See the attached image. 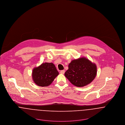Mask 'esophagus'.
<instances>
[{
  "mask_svg": "<svg viewBox=\"0 0 125 125\" xmlns=\"http://www.w3.org/2000/svg\"><path fill=\"white\" fill-rule=\"evenodd\" d=\"M65 70H61V71H60V73H61V74H64L65 73Z\"/></svg>",
  "mask_w": 125,
  "mask_h": 125,
  "instance_id": "esophagus-1",
  "label": "esophagus"
}]
</instances>
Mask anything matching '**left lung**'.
Returning a JSON list of instances; mask_svg holds the SVG:
<instances>
[{
  "label": "left lung",
  "mask_w": 125,
  "mask_h": 125,
  "mask_svg": "<svg viewBox=\"0 0 125 125\" xmlns=\"http://www.w3.org/2000/svg\"><path fill=\"white\" fill-rule=\"evenodd\" d=\"M97 74V66L84 57L73 59L68 65L65 75L74 86L83 87L94 80Z\"/></svg>",
  "instance_id": "8db88e82"
}]
</instances>
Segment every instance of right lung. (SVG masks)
I'll use <instances>...</instances> for the list:
<instances>
[{"label":"right lung","instance_id":"1","mask_svg":"<svg viewBox=\"0 0 125 125\" xmlns=\"http://www.w3.org/2000/svg\"><path fill=\"white\" fill-rule=\"evenodd\" d=\"M59 74L54 64L45 62L33 68L32 77L37 85L47 86L52 83Z\"/></svg>","mask_w":125,"mask_h":125}]
</instances>
